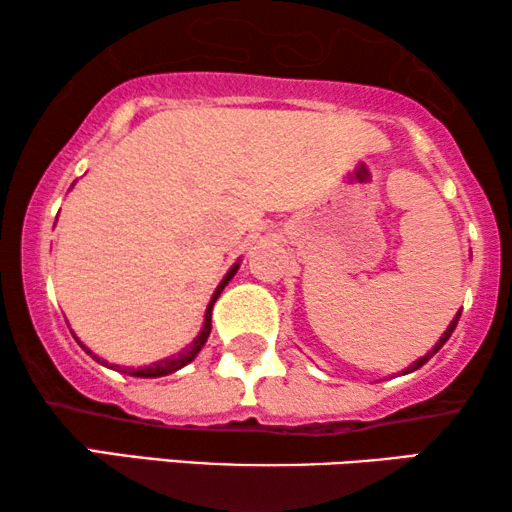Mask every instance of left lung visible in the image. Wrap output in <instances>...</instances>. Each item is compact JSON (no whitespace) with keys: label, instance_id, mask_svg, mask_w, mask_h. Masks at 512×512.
Returning a JSON list of instances; mask_svg holds the SVG:
<instances>
[{"label":"left lung","instance_id":"obj_1","mask_svg":"<svg viewBox=\"0 0 512 512\" xmlns=\"http://www.w3.org/2000/svg\"><path fill=\"white\" fill-rule=\"evenodd\" d=\"M459 317H461V312H457V314H454V319L450 321V326H447V328H445V333H443V335H440V340L436 342V345H433V347L429 349V352H426V354L422 356V359L412 361L408 368H405V370H401V375L415 373V370H417V368H422V366H424V363H426V361H429V359H431V356H433V354H436V352H438V349H440V347H443L447 340H450V335L454 333V328H457V321H459Z\"/></svg>","mask_w":512,"mask_h":512}]
</instances>
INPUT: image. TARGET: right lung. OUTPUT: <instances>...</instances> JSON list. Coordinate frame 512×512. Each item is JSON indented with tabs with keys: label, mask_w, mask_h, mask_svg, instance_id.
<instances>
[{
	"label": "right lung",
	"mask_w": 512,
	"mask_h": 512,
	"mask_svg": "<svg viewBox=\"0 0 512 512\" xmlns=\"http://www.w3.org/2000/svg\"><path fill=\"white\" fill-rule=\"evenodd\" d=\"M237 270H240V258H237V263L230 265V270L226 272V275H223V279L219 282V286H216V291L212 293V300H209V305H207V310H205V324H202L200 333L195 335V340L191 342V345L181 349L179 354L167 356V359H160V361H156V363H149V366L123 368V373H128V375H132V377H165V375H170V373H177L179 368L188 366V363H191V361L195 359V356L200 354V349L205 347V342H207V338H209V333H212V307H214V303H216V298L221 296V291L226 289V284L230 282V279L235 277V272H237ZM76 342H79V338H76ZM79 345H81L83 349H86V352H88L90 356H93V359H95L97 363H102V366H107V368H111V370L121 368V366H116V363H107L104 359H100V356L90 352V349H88L86 345H83V342H79Z\"/></svg>",
	"instance_id": "add662e5"
}]
</instances>
